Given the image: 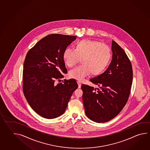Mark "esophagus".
Returning a JSON list of instances; mask_svg holds the SVG:
<instances>
[{"instance_id": "obj_1", "label": "esophagus", "mask_w": 150, "mask_h": 150, "mask_svg": "<svg viewBox=\"0 0 150 150\" xmlns=\"http://www.w3.org/2000/svg\"><path fill=\"white\" fill-rule=\"evenodd\" d=\"M77 84H78V86H79V88H81V86H82V83H81V82L80 81H77Z\"/></svg>"}]
</instances>
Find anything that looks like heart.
Wrapping results in <instances>:
<instances>
[{
  "instance_id": "obj_1",
  "label": "heart",
  "mask_w": 150,
  "mask_h": 150,
  "mask_svg": "<svg viewBox=\"0 0 150 150\" xmlns=\"http://www.w3.org/2000/svg\"><path fill=\"white\" fill-rule=\"evenodd\" d=\"M110 58L108 46L98 41L84 40L77 43L76 49L68 47L63 53L65 64L69 67L74 66L81 58L82 64L69 71L70 77L82 80L91 73L97 75L107 66Z\"/></svg>"
}]
</instances>
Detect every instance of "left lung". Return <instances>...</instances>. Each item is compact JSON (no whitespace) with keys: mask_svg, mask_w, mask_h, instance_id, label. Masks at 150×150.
I'll use <instances>...</instances> for the list:
<instances>
[{"mask_svg":"<svg viewBox=\"0 0 150 150\" xmlns=\"http://www.w3.org/2000/svg\"><path fill=\"white\" fill-rule=\"evenodd\" d=\"M112 59L107 69L90 79L98 88L83 84L82 99L86 115L97 123L113 119L128 101L132 82V68L125 52L112 40Z\"/></svg>","mask_w":150,"mask_h":150,"instance_id":"left-lung-1","label":"left lung"}]
</instances>
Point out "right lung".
I'll return each instance as SVG.
<instances>
[{"label":"right lung","mask_w":150,"mask_h":150,"mask_svg":"<svg viewBox=\"0 0 150 150\" xmlns=\"http://www.w3.org/2000/svg\"><path fill=\"white\" fill-rule=\"evenodd\" d=\"M76 36L51 34L42 38L28 51L23 70V91L32 109L44 118L54 119L63 114L73 92L76 80L55 81L67 73L63 53Z\"/></svg>","instance_id":"right-lung-1"}]
</instances>
